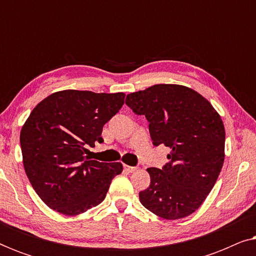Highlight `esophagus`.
I'll use <instances>...</instances> for the list:
<instances>
[{
    "label": "esophagus",
    "instance_id": "1",
    "mask_svg": "<svg viewBox=\"0 0 256 256\" xmlns=\"http://www.w3.org/2000/svg\"><path fill=\"white\" fill-rule=\"evenodd\" d=\"M124 170L127 171V172H134V171H136V169H138V168H135V166H127V164H124Z\"/></svg>",
    "mask_w": 256,
    "mask_h": 256
}]
</instances>
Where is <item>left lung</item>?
<instances>
[{
  "instance_id": "8db88e82",
  "label": "left lung",
  "mask_w": 256,
  "mask_h": 256,
  "mask_svg": "<svg viewBox=\"0 0 256 256\" xmlns=\"http://www.w3.org/2000/svg\"><path fill=\"white\" fill-rule=\"evenodd\" d=\"M126 104L149 121L152 144L170 148L163 169L149 168L140 202L166 220L190 216L214 186L225 160V127L208 100L186 86L158 84L128 94Z\"/></svg>"
}]
</instances>
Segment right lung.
<instances>
[{
	"label": "right lung",
	"mask_w": 256,
	"mask_h": 256,
	"mask_svg": "<svg viewBox=\"0 0 256 256\" xmlns=\"http://www.w3.org/2000/svg\"><path fill=\"white\" fill-rule=\"evenodd\" d=\"M124 93L66 90L52 93L31 112L20 130L23 166L34 190L48 208L78 216L99 205L120 162L85 156L102 143L104 124L124 104Z\"/></svg>",
	"instance_id": "add662e5"
}]
</instances>
